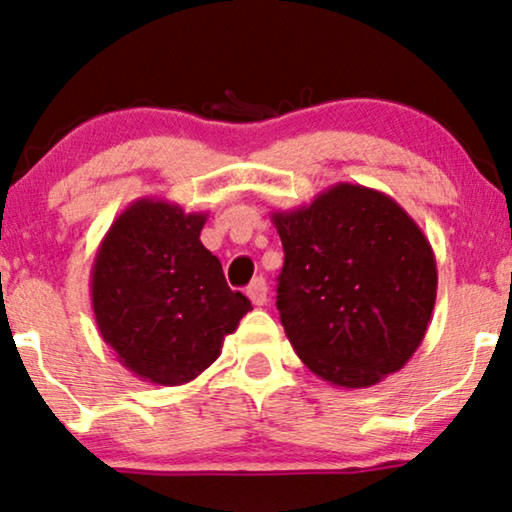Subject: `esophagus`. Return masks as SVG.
Wrapping results in <instances>:
<instances>
[{
    "label": "esophagus",
    "mask_w": 512,
    "mask_h": 512,
    "mask_svg": "<svg viewBox=\"0 0 512 512\" xmlns=\"http://www.w3.org/2000/svg\"><path fill=\"white\" fill-rule=\"evenodd\" d=\"M267 292L269 290H267V281H264V278H255V281L248 285V297L255 306L267 304Z\"/></svg>",
    "instance_id": "obj_1"
}]
</instances>
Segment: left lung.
<instances>
[{
  "instance_id": "8db88e82",
  "label": "left lung",
  "mask_w": 512,
  "mask_h": 512,
  "mask_svg": "<svg viewBox=\"0 0 512 512\" xmlns=\"http://www.w3.org/2000/svg\"><path fill=\"white\" fill-rule=\"evenodd\" d=\"M271 222L285 250L276 306L302 363L344 388L403 370L438 292L431 243L403 206L337 182L309 206L274 210Z\"/></svg>"
}]
</instances>
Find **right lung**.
I'll use <instances>...</instances> for the list:
<instances>
[{
  "label": "right lung",
  "instance_id": "right-lung-1",
  "mask_svg": "<svg viewBox=\"0 0 512 512\" xmlns=\"http://www.w3.org/2000/svg\"><path fill=\"white\" fill-rule=\"evenodd\" d=\"M206 220L177 203L138 199L95 252L91 304L100 337L149 384L182 386L199 377L252 311L201 243Z\"/></svg>",
  "mask_w": 512,
  "mask_h": 512
}]
</instances>
